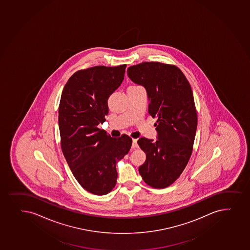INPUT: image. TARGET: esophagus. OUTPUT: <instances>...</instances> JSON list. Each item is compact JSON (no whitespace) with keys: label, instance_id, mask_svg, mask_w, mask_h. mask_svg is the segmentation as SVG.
Segmentation results:
<instances>
[{"label":"esophagus","instance_id":"1","mask_svg":"<svg viewBox=\"0 0 250 250\" xmlns=\"http://www.w3.org/2000/svg\"><path fill=\"white\" fill-rule=\"evenodd\" d=\"M138 147H139V146H138L137 140H136V139H133L132 148H133V149H135V148H138Z\"/></svg>","mask_w":250,"mask_h":250}]
</instances>
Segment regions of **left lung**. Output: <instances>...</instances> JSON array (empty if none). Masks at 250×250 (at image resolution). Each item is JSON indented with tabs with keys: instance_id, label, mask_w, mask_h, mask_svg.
<instances>
[{
	"instance_id": "left-lung-1",
	"label": "left lung",
	"mask_w": 250,
	"mask_h": 250,
	"mask_svg": "<svg viewBox=\"0 0 250 250\" xmlns=\"http://www.w3.org/2000/svg\"><path fill=\"white\" fill-rule=\"evenodd\" d=\"M127 75L142 84L149 98V112L158 119L157 141L142 137L138 144L146 154L139 172L147 185L164 188L182 174L193 151L197 111L193 91L179 68L161 62L129 66Z\"/></svg>"
}]
</instances>
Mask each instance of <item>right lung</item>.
<instances>
[{
    "instance_id": "obj_1",
    "label": "right lung",
    "mask_w": 250,
    "mask_h": 250,
    "mask_svg": "<svg viewBox=\"0 0 250 250\" xmlns=\"http://www.w3.org/2000/svg\"><path fill=\"white\" fill-rule=\"evenodd\" d=\"M125 68L97 65L76 71L60 101L62 153L82 188L96 195L112 190L118 176L116 163L131 148L128 135L113 138L98 128L105 121L107 101L123 82Z\"/></svg>"
}]
</instances>
